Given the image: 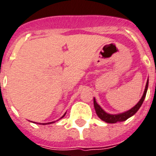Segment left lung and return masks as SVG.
Returning a JSON list of instances; mask_svg holds the SVG:
<instances>
[{"label": "left lung", "mask_w": 156, "mask_h": 156, "mask_svg": "<svg viewBox=\"0 0 156 156\" xmlns=\"http://www.w3.org/2000/svg\"><path fill=\"white\" fill-rule=\"evenodd\" d=\"M148 88V79L147 81L146 87H145V90H144V94L142 96V98H140V100L138 102V103L135 105V107H133L132 108L128 110V111H125V112H122V113L120 114H116V115H112V114H109L107 112L103 110L102 107H100L99 105L96 102L95 98H94V107L95 109L96 114L98 116L100 119H102V121H104L106 122H108V123H116V122H123L125 120H126L127 119H129L130 117L133 116L135 115L139 109L140 108V107L143 104L144 99H145V97H146L147 91Z\"/></svg>", "instance_id": "1"}]
</instances>
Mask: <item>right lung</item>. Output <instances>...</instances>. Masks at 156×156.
<instances>
[{
	"instance_id": "1",
	"label": "right lung",
	"mask_w": 156,
	"mask_h": 156,
	"mask_svg": "<svg viewBox=\"0 0 156 156\" xmlns=\"http://www.w3.org/2000/svg\"><path fill=\"white\" fill-rule=\"evenodd\" d=\"M66 113H65L64 114V115H63V116L62 118H61V119H62L63 117H64V116H65L66 115ZM54 122H46V123H41V124H42V125H46V124H51V123H54Z\"/></svg>"
}]
</instances>
